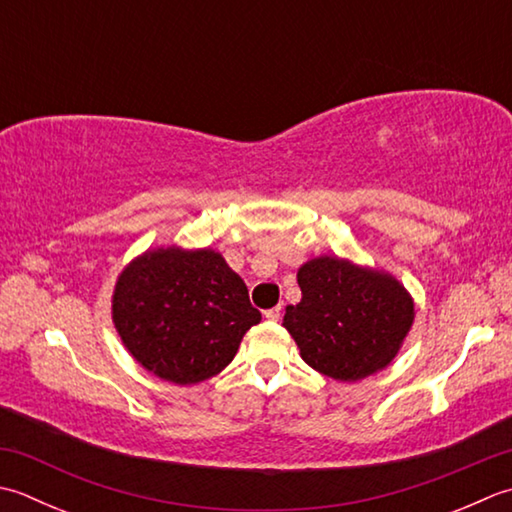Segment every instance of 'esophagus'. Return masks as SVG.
Returning <instances> with one entry per match:
<instances>
[{
    "label": "esophagus",
    "mask_w": 512,
    "mask_h": 512,
    "mask_svg": "<svg viewBox=\"0 0 512 512\" xmlns=\"http://www.w3.org/2000/svg\"><path fill=\"white\" fill-rule=\"evenodd\" d=\"M264 317L270 319V322H279V319H282V306H275V308L264 310Z\"/></svg>",
    "instance_id": "esophagus-1"
}]
</instances>
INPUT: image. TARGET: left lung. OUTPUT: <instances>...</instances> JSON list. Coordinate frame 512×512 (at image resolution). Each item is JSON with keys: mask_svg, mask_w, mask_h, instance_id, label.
Masks as SVG:
<instances>
[{"mask_svg": "<svg viewBox=\"0 0 512 512\" xmlns=\"http://www.w3.org/2000/svg\"><path fill=\"white\" fill-rule=\"evenodd\" d=\"M297 282L302 302L286 306L284 326L310 368L357 382L390 364L415 317L397 279L317 257L299 268Z\"/></svg>", "mask_w": 512, "mask_h": 512, "instance_id": "1", "label": "left lung"}]
</instances>
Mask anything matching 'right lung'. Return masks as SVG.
<instances>
[{"label": "right lung", "instance_id": "obj_1", "mask_svg": "<svg viewBox=\"0 0 512 512\" xmlns=\"http://www.w3.org/2000/svg\"><path fill=\"white\" fill-rule=\"evenodd\" d=\"M262 313L215 250L159 248L117 279L113 322L139 364L175 384L224 370Z\"/></svg>", "mask_w": 512, "mask_h": 512}]
</instances>
